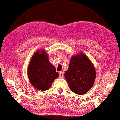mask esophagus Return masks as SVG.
<instances>
[{
    "label": "esophagus",
    "instance_id": "1",
    "mask_svg": "<svg viewBox=\"0 0 120 120\" xmlns=\"http://www.w3.org/2000/svg\"><path fill=\"white\" fill-rule=\"evenodd\" d=\"M64 77V73L63 72V71H60V73H59V77L60 78H62Z\"/></svg>",
    "mask_w": 120,
    "mask_h": 120
}]
</instances>
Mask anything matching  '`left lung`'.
I'll return each instance as SVG.
<instances>
[{
    "label": "left lung",
    "mask_w": 120,
    "mask_h": 120,
    "mask_svg": "<svg viewBox=\"0 0 120 120\" xmlns=\"http://www.w3.org/2000/svg\"><path fill=\"white\" fill-rule=\"evenodd\" d=\"M65 78L70 89L78 95L86 93L93 86L96 77L95 67L83 53L71 57Z\"/></svg>",
    "instance_id": "left-lung-1"
}]
</instances>
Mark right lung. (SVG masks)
Segmentation results:
<instances>
[{"label": "right lung", "instance_id": "add662e5", "mask_svg": "<svg viewBox=\"0 0 120 120\" xmlns=\"http://www.w3.org/2000/svg\"><path fill=\"white\" fill-rule=\"evenodd\" d=\"M27 75L35 89L46 91L58 77L59 73L49 62L47 53L42 49L37 51L31 57L27 68Z\"/></svg>", "mask_w": 120, "mask_h": 120}]
</instances>
